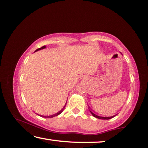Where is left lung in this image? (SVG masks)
I'll return each mask as SVG.
<instances>
[{
    "instance_id": "left-lung-1",
    "label": "left lung",
    "mask_w": 148,
    "mask_h": 148,
    "mask_svg": "<svg viewBox=\"0 0 148 148\" xmlns=\"http://www.w3.org/2000/svg\"><path fill=\"white\" fill-rule=\"evenodd\" d=\"M89 111H90V112H91V113L92 115H93V117H96V118H98V119H110L113 118V117H115V115H117V114H116V115H113V116H111V117H101V116H99V115H97L95 114V113H93V112H92V111H91V110H89Z\"/></svg>"
}]
</instances>
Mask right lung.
Returning a JSON list of instances; mask_svg holds the SVG:
<instances>
[{
  "instance_id": "1",
  "label": "right lung",
  "mask_w": 148,
  "mask_h": 148,
  "mask_svg": "<svg viewBox=\"0 0 148 148\" xmlns=\"http://www.w3.org/2000/svg\"><path fill=\"white\" fill-rule=\"evenodd\" d=\"M45 48H46V46H43V47H42L37 49V50L35 51V52H36V51H40V50H41V49H45ZM66 104H67V101H66V103H65V106H63V108H62L61 110H60L59 111H58V112L56 113H55V114H53V115H38H38H40V117H45V118H51V117H55V116H57V115H59V114H61V113L63 111V110H65V106H66Z\"/></svg>"
}]
</instances>
